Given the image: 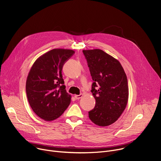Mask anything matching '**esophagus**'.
<instances>
[{
	"label": "esophagus",
	"instance_id": "1",
	"mask_svg": "<svg viewBox=\"0 0 161 161\" xmlns=\"http://www.w3.org/2000/svg\"><path fill=\"white\" fill-rule=\"evenodd\" d=\"M82 97H83V94H80V95H75V97L76 99H80Z\"/></svg>",
	"mask_w": 161,
	"mask_h": 161
}]
</instances>
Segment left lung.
<instances>
[{"label": "left lung", "mask_w": 161, "mask_h": 161, "mask_svg": "<svg viewBox=\"0 0 161 161\" xmlns=\"http://www.w3.org/2000/svg\"><path fill=\"white\" fill-rule=\"evenodd\" d=\"M94 82L91 92L96 106L89 119L99 126L115 122L125 109L129 97L127 76L119 60L99 49L83 50Z\"/></svg>", "instance_id": "obj_1"}]
</instances>
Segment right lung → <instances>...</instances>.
Returning a JSON list of instances; mask_svg holds the SVG:
<instances>
[{
	"label": "right lung",
	"mask_w": 161,
	"mask_h": 161,
	"mask_svg": "<svg viewBox=\"0 0 161 161\" xmlns=\"http://www.w3.org/2000/svg\"><path fill=\"white\" fill-rule=\"evenodd\" d=\"M74 53L72 50H52L39 57L31 69L26 81L27 99L34 112L46 121L58 118L71 103L62 70Z\"/></svg>",
	"instance_id": "right-lung-1"
}]
</instances>
